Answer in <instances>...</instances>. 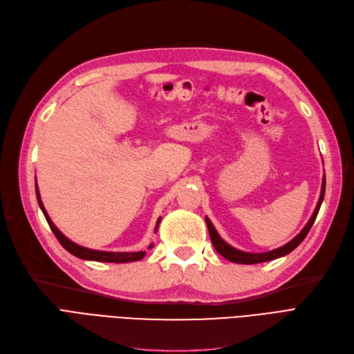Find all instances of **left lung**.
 <instances>
[{
	"mask_svg": "<svg viewBox=\"0 0 354 354\" xmlns=\"http://www.w3.org/2000/svg\"><path fill=\"white\" fill-rule=\"evenodd\" d=\"M324 195H325V175L322 178V187H321V195H319V200L318 204L315 207V210H313L310 218L308 220V223L305 225V227L300 230V233L297 236H295L290 242H287L286 245L277 248V250H272L268 252H245L241 250H236V248H233L232 245H229L226 241L221 239L220 234L217 233L216 227L213 226V223L210 221V218L205 217V223L208 227V233H210V238L213 242L214 250L221 255L225 257L226 259H229L230 263H236V264H258V263H267V261H272V259H277L280 257H284L287 254H290L295 248H297L302 241L306 238L308 232L310 230L313 221H315L318 212L321 208V204L324 201Z\"/></svg>",
	"mask_w": 354,
	"mask_h": 354,
	"instance_id": "obj_1",
	"label": "left lung"
}]
</instances>
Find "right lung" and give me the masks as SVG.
Segmentation results:
<instances>
[{
    "label": "right lung",
    "mask_w": 354,
    "mask_h": 354,
    "mask_svg": "<svg viewBox=\"0 0 354 354\" xmlns=\"http://www.w3.org/2000/svg\"><path fill=\"white\" fill-rule=\"evenodd\" d=\"M36 188V198L39 203V207H41V210L48 221V225L50 227V230L54 232L55 238L59 241V243L67 250L70 254H73L77 258H82V259H87V261H99V263H116V264H122V263H134V261H140L141 258H144L146 255V251H140V252H108V251H96V250H90V248H84L82 245H77L75 242L70 241L65 234L54 225V221L50 220V217L48 216L44 203L41 200V194H39V187L37 184L35 185ZM162 217L157 218V223L154 227V232H157L159 229V223H160ZM153 243H150L149 250H151Z\"/></svg>",
    "instance_id": "1"
}]
</instances>
